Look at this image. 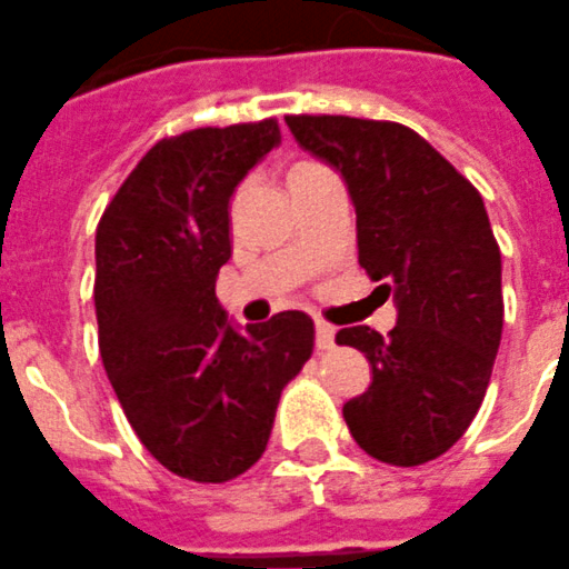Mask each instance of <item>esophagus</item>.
I'll return each mask as SVG.
<instances>
[{
  "instance_id": "obj_1",
  "label": "esophagus",
  "mask_w": 569,
  "mask_h": 569,
  "mask_svg": "<svg viewBox=\"0 0 569 569\" xmlns=\"http://www.w3.org/2000/svg\"><path fill=\"white\" fill-rule=\"evenodd\" d=\"M333 325H328L325 319H317V347L319 350H330L333 347Z\"/></svg>"
}]
</instances>
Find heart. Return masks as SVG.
<instances>
[{"label": "heart", "mask_w": 569, "mask_h": 569, "mask_svg": "<svg viewBox=\"0 0 569 569\" xmlns=\"http://www.w3.org/2000/svg\"><path fill=\"white\" fill-rule=\"evenodd\" d=\"M311 167H317V163H297V167L291 169V178H295V174H300V172H306V169H311Z\"/></svg>", "instance_id": "obj_1"}]
</instances>
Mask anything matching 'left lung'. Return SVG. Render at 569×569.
Here are the masks:
<instances>
[{"label": "left lung", "instance_id": "1", "mask_svg": "<svg viewBox=\"0 0 569 569\" xmlns=\"http://www.w3.org/2000/svg\"><path fill=\"white\" fill-rule=\"evenodd\" d=\"M297 144L341 172L358 263L397 300L389 336L341 328L372 363L345 402L358 448L395 467L448 453L481 408L503 333L500 247L476 186L419 132L352 116H286Z\"/></svg>", "mask_w": 569, "mask_h": 569}]
</instances>
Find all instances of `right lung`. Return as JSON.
<instances>
[{"mask_svg": "<svg viewBox=\"0 0 569 569\" xmlns=\"http://www.w3.org/2000/svg\"><path fill=\"white\" fill-rule=\"evenodd\" d=\"M278 144V119L163 138L97 224L104 372L141 445L197 483L233 481L261 459L280 391L313 352L308 313L239 333L217 300L230 197Z\"/></svg>", "mask_w": 569, "mask_h": 569, "instance_id": "right-lung-1", "label": "right lung"}]
</instances>
